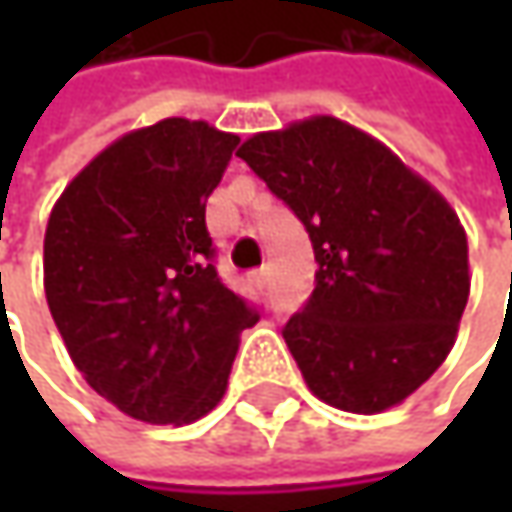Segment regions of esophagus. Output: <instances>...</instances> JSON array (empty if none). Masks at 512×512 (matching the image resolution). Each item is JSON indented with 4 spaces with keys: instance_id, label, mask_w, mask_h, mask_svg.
<instances>
[{
    "instance_id": "obj_1",
    "label": "esophagus",
    "mask_w": 512,
    "mask_h": 512,
    "mask_svg": "<svg viewBox=\"0 0 512 512\" xmlns=\"http://www.w3.org/2000/svg\"><path fill=\"white\" fill-rule=\"evenodd\" d=\"M250 282L259 287V290H265L267 282H270V267H259V270H253V273H250Z\"/></svg>"
}]
</instances>
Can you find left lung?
<instances>
[{
  "instance_id": "left-lung-1",
  "label": "left lung",
  "mask_w": 512,
  "mask_h": 512,
  "mask_svg": "<svg viewBox=\"0 0 512 512\" xmlns=\"http://www.w3.org/2000/svg\"><path fill=\"white\" fill-rule=\"evenodd\" d=\"M307 227L310 302L282 330L316 399L382 413L447 359L470 296L467 233L436 187L336 116L253 133L236 150Z\"/></svg>"
}]
</instances>
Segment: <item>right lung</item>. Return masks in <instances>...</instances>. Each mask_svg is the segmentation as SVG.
Masks as SVG:
<instances>
[{"instance_id":"1","label":"right lung","mask_w":512,"mask_h":512,"mask_svg":"<svg viewBox=\"0 0 512 512\" xmlns=\"http://www.w3.org/2000/svg\"><path fill=\"white\" fill-rule=\"evenodd\" d=\"M236 142L182 116L130 130L50 210V316L85 382L136 422L207 416L225 396L242 330L259 322L216 276L205 227Z\"/></svg>"}]
</instances>
